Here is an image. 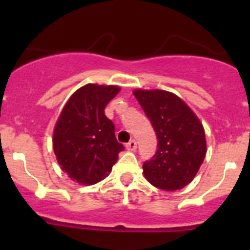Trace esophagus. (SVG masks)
<instances>
[{
    "instance_id": "esophagus-1",
    "label": "esophagus",
    "mask_w": 250,
    "mask_h": 250,
    "mask_svg": "<svg viewBox=\"0 0 250 250\" xmlns=\"http://www.w3.org/2000/svg\"><path fill=\"white\" fill-rule=\"evenodd\" d=\"M125 148H127L128 151H135V150H137V141L130 140L129 143L125 145Z\"/></svg>"
}]
</instances>
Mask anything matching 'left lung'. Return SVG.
Wrapping results in <instances>:
<instances>
[{
    "label": "left lung",
    "instance_id": "8db88e82",
    "mask_svg": "<svg viewBox=\"0 0 250 250\" xmlns=\"http://www.w3.org/2000/svg\"><path fill=\"white\" fill-rule=\"evenodd\" d=\"M150 120L158 144L151 160L143 165L150 184L166 191L185 188L192 181L207 152L202 123L175 94L166 90H134Z\"/></svg>",
    "mask_w": 250,
    "mask_h": 250
}]
</instances>
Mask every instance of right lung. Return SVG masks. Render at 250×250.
Wrapping results in <instances>:
<instances>
[{"label": "right lung", "mask_w": 250, "mask_h": 250, "mask_svg": "<svg viewBox=\"0 0 250 250\" xmlns=\"http://www.w3.org/2000/svg\"><path fill=\"white\" fill-rule=\"evenodd\" d=\"M120 92L117 85L85 84L71 95L53 133L58 163L72 180L93 185L106 178L125 150L105 107Z\"/></svg>", "instance_id": "right-lung-1"}]
</instances>
